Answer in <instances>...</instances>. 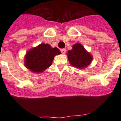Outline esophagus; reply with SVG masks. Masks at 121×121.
<instances>
[{
    "instance_id": "esophagus-1",
    "label": "esophagus",
    "mask_w": 121,
    "mask_h": 121,
    "mask_svg": "<svg viewBox=\"0 0 121 121\" xmlns=\"http://www.w3.org/2000/svg\"><path fill=\"white\" fill-rule=\"evenodd\" d=\"M61 52L62 54H65L66 52V49L65 48H62V49H61Z\"/></svg>"
}]
</instances>
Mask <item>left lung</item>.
Returning <instances> with one entry per match:
<instances>
[{
	"mask_svg": "<svg viewBox=\"0 0 121 121\" xmlns=\"http://www.w3.org/2000/svg\"><path fill=\"white\" fill-rule=\"evenodd\" d=\"M67 56L71 65L78 69L85 68L90 65L93 60L92 56L80 43L73 46V49L68 51Z\"/></svg>",
	"mask_w": 121,
	"mask_h": 121,
	"instance_id": "8db88e82",
	"label": "left lung"
}]
</instances>
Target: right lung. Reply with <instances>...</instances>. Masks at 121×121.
<instances>
[{"instance_id": "1", "label": "right lung", "mask_w": 121, "mask_h": 121, "mask_svg": "<svg viewBox=\"0 0 121 121\" xmlns=\"http://www.w3.org/2000/svg\"><path fill=\"white\" fill-rule=\"evenodd\" d=\"M60 54L57 47L52 48L48 44L41 43L26 52L25 65L32 72L43 73L52 65L54 56Z\"/></svg>"}]
</instances>
